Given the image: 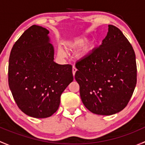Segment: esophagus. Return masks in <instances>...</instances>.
Masks as SVG:
<instances>
[{"mask_svg":"<svg viewBox=\"0 0 145 145\" xmlns=\"http://www.w3.org/2000/svg\"><path fill=\"white\" fill-rule=\"evenodd\" d=\"M77 71V69L76 68V67L75 66H73V67H72V73H73V75H75V74H76V71Z\"/></svg>","mask_w":145,"mask_h":145,"instance_id":"obj_1","label":"esophagus"}]
</instances>
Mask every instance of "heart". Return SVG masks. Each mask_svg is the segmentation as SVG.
<instances>
[{
  "label": "heart",
  "instance_id": "heart-1",
  "mask_svg": "<svg viewBox=\"0 0 145 145\" xmlns=\"http://www.w3.org/2000/svg\"><path fill=\"white\" fill-rule=\"evenodd\" d=\"M83 42H84V41H83V39H76V40H74L73 43H71V44H70V46H71V47L78 46V45L83 44ZM90 50H91V48H90V47H86V48H83V49L82 50L81 52H80V55H81V57L86 56V55H87L89 53V52H90ZM59 53H60L62 55H65V52H64V50L62 49V48H59Z\"/></svg>",
  "mask_w": 145,
  "mask_h": 145
}]
</instances>
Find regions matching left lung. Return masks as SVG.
I'll use <instances>...</instances> for the list:
<instances>
[{
	"instance_id": "left-lung-1",
	"label": "left lung",
	"mask_w": 145,
	"mask_h": 145,
	"mask_svg": "<svg viewBox=\"0 0 145 145\" xmlns=\"http://www.w3.org/2000/svg\"><path fill=\"white\" fill-rule=\"evenodd\" d=\"M83 105L93 114L112 115L127 106L137 83L135 54L117 27L109 25L99 47L76 64Z\"/></svg>"
}]
</instances>
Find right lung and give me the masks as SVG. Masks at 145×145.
Segmentation results:
<instances>
[{
  "instance_id": "obj_1",
  "label": "right lung",
  "mask_w": 145,
  "mask_h": 145,
  "mask_svg": "<svg viewBox=\"0 0 145 145\" xmlns=\"http://www.w3.org/2000/svg\"><path fill=\"white\" fill-rule=\"evenodd\" d=\"M49 31L33 25L27 29L11 50L8 83L22 112L37 118L57 112L62 93L73 81L72 66L54 62V48Z\"/></svg>"
}]
</instances>
